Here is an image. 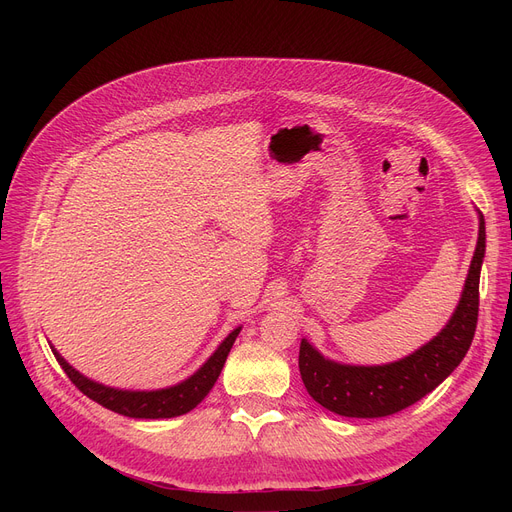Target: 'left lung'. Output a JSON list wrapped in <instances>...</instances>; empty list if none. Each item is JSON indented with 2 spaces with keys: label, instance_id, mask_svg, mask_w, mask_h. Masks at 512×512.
I'll list each match as a JSON object with an SVG mask.
<instances>
[{
  "label": "left lung",
  "instance_id": "1",
  "mask_svg": "<svg viewBox=\"0 0 512 512\" xmlns=\"http://www.w3.org/2000/svg\"><path fill=\"white\" fill-rule=\"evenodd\" d=\"M479 234L469 274L448 324L415 353L384 365H351L328 359L303 338L299 351L301 378L315 402L342 417H386L415 405L440 386L465 359L475 336L479 311V274L486 257V222Z\"/></svg>",
  "mask_w": 512,
  "mask_h": 512
}]
</instances>
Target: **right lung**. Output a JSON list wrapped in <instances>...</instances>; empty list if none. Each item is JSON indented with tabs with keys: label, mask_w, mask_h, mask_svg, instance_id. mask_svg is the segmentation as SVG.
Returning <instances> with one entry per match:
<instances>
[{
	"label": "right lung",
	"mask_w": 512,
	"mask_h": 512,
	"mask_svg": "<svg viewBox=\"0 0 512 512\" xmlns=\"http://www.w3.org/2000/svg\"><path fill=\"white\" fill-rule=\"evenodd\" d=\"M240 330H242L240 326L234 328L193 375H188L186 380H182L174 386L157 388V390H124V388L99 384V382L87 378V375H83L80 371H76L56 351V348H53V344H49V346H51V353L56 355L58 363L66 371L70 382L85 396L99 402L101 407L110 409L114 413H120L124 417H132V419H170V417H178V415L193 411L199 402L209 394L213 384L220 378L226 357L230 353L236 336L240 334Z\"/></svg>",
	"instance_id": "obj_1"
}]
</instances>
